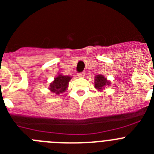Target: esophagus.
<instances>
[{
	"instance_id": "1",
	"label": "esophagus",
	"mask_w": 154,
	"mask_h": 154,
	"mask_svg": "<svg viewBox=\"0 0 154 154\" xmlns=\"http://www.w3.org/2000/svg\"><path fill=\"white\" fill-rule=\"evenodd\" d=\"M85 73L84 72H80L78 74V77H79V78H83L84 76H85Z\"/></svg>"
}]
</instances>
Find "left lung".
<instances>
[{
	"mask_svg": "<svg viewBox=\"0 0 154 154\" xmlns=\"http://www.w3.org/2000/svg\"><path fill=\"white\" fill-rule=\"evenodd\" d=\"M95 88L98 89V90L101 91L105 88V86L110 85V82L106 79V78H105L104 76L102 75H97L95 77Z\"/></svg>",
	"mask_w": 154,
	"mask_h": 154,
	"instance_id": "8db88e82",
	"label": "left lung"
}]
</instances>
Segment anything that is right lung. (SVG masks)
Returning a JSON list of instances; mask_svg holds the SVG:
<instances>
[{"label":"right lung","mask_w":154,"mask_h":154,"mask_svg":"<svg viewBox=\"0 0 154 154\" xmlns=\"http://www.w3.org/2000/svg\"><path fill=\"white\" fill-rule=\"evenodd\" d=\"M71 79L72 77L70 76L59 74L57 77H55V80L50 84V91L56 95L63 93L67 89Z\"/></svg>","instance_id":"1"}]
</instances>
